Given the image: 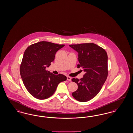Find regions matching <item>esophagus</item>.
<instances>
[{
  "mask_svg": "<svg viewBox=\"0 0 133 133\" xmlns=\"http://www.w3.org/2000/svg\"><path fill=\"white\" fill-rule=\"evenodd\" d=\"M71 79H72L71 77H70L69 76H67V80L69 81H71Z\"/></svg>",
  "mask_w": 133,
  "mask_h": 133,
  "instance_id": "esophagus-1",
  "label": "esophagus"
}]
</instances>
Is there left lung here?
<instances>
[{
  "label": "left lung",
  "mask_w": 133,
  "mask_h": 133,
  "mask_svg": "<svg viewBox=\"0 0 133 133\" xmlns=\"http://www.w3.org/2000/svg\"><path fill=\"white\" fill-rule=\"evenodd\" d=\"M78 52L79 64L85 74L83 78H73L78 89L72 93L74 98L79 102L89 101L96 96L105 82L108 75V55L105 50L94 43L69 45Z\"/></svg>",
  "instance_id": "8db88e82"
}]
</instances>
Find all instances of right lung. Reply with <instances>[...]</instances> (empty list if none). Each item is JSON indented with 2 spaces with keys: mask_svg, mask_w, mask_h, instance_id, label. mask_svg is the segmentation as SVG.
<instances>
[{
  "mask_svg": "<svg viewBox=\"0 0 133 133\" xmlns=\"http://www.w3.org/2000/svg\"><path fill=\"white\" fill-rule=\"evenodd\" d=\"M65 45L39 42L28 46L20 66V74L29 93L38 99H46L55 93L58 84L67 79L62 74L55 75L46 70L55 58L57 51Z\"/></svg>",
  "mask_w": 133,
  "mask_h": 133,
  "instance_id": "add662e5",
  "label": "right lung"
}]
</instances>
